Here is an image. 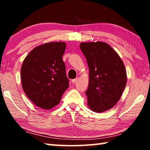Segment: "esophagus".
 Masks as SVG:
<instances>
[{
  "instance_id": "esophagus-1",
  "label": "esophagus",
  "mask_w": 150,
  "mask_h": 150,
  "mask_svg": "<svg viewBox=\"0 0 150 150\" xmlns=\"http://www.w3.org/2000/svg\"><path fill=\"white\" fill-rule=\"evenodd\" d=\"M78 79H78V78H76V79H72V80H71V82H72L73 83H75L76 82H77V81H78Z\"/></svg>"
}]
</instances>
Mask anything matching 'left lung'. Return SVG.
Returning a JSON list of instances; mask_svg holds the SVG:
<instances>
[{
	"mask_svg": "<svg viewBox=\"0 0 150 150\" xmlns=\"http://www.w3.org/2000/svg\"><path fill=\"white\" fill-rule=\"evenodd\" d=\"M89 69V83L85 93L88 106L98 112L108 110L120 99L126 87L125 67L115 50L105 42L80 44Z\"/></svg>",
	"mask_w": 150,
	"mask_h": 150,
	"instance_id": "left-lung-1",
	"label": "left lung"
}]
</instances>
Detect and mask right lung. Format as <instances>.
<instances>
[{"mask_svg":"<svg viewBox=\"0 0 150 150\" xmlns=\"http://www.w3.org/2000/svg\"><path fill=\"white\" fill-rule=\"evenodd\" d=\"M66 44L50 42L35 47L24 60L21 68L22 88L38 107L50 109L59 103L69 81L62 56Z\"/></svg>","mask_w":150,"mask_h":150,"instance_id":"obj_1","label":"right lung"}]
</instances>
